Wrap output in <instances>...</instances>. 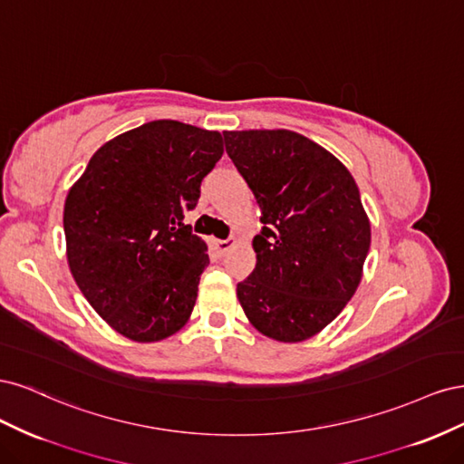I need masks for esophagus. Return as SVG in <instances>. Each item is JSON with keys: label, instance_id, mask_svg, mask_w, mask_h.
<instances>
[{"label": "esophagus", "instance_id": "1", "mask_svg": "<svg viewBox=\"0 0 464 464\" xmlns=\"http://www.w3.org/2000/svg\"><path fill=\"white\" fill-rule=\"evenodd\" d=\"M215 246H217V249H218V254L224 256L228 249H232V247L236 246V240H234V237H228V240H217Z\"/></svg>", "mask_w": 464, "mask_h": 464}]
</instances>
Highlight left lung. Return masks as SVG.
<instances>
[{
	"label": "left lung",
	"instance_id": "obj_1",
	"mask_svg": "<svg viewBox=\"0 0 464 464\" xmlns=\"http://www.w3.org/2000/svg\"><path fill=\"white\" fill-rule=\"evenodd\" d=\"M222 135L263 222L254 237L256 269L237 283V300L269 339H310L344 310L362 280L372 230L356 181L339 159L300 133Z\"/></svg>",
	"mask_w": 464,
	"mask_h": 464
}]
</instances>
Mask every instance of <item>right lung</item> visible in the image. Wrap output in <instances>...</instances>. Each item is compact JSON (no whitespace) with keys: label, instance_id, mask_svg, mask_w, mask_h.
I'll list each match as a JSON object with an SVG mask.
<instances>
[{"label":"right lung","instance_id":"add662e5","mask_svg":"<svg viewBox=\"0 0 464 464\" xmlns=\"http://www.w3.org/2000/svg\"><path fill=\"white\" fill-rule=\"evenodd\" d=\"M222 135L157 120L104 143L69 189L67 263L82 296L120 334L157 343L186 325L207 244L184 224Z\"/></svg>","mask_w":464,"mask_h":464}]
</instances>
